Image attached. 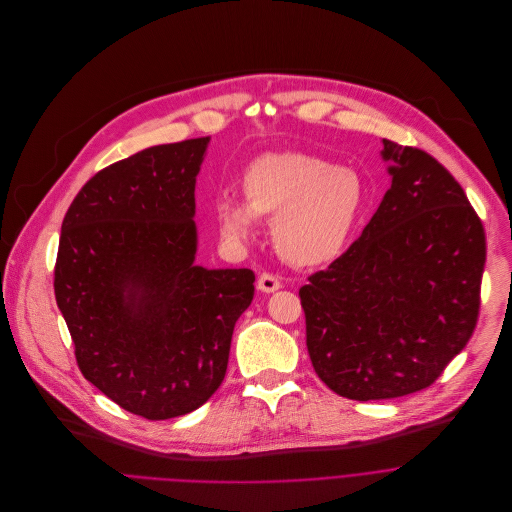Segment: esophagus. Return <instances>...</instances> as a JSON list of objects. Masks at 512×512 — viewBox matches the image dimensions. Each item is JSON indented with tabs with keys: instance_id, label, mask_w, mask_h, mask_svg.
Here are the masks:
<instances>
[{
	"instance_id": "esophagus-1",
	"label": "esophagus",
	"mask_w": 512,
	"mask_h": 512,
	"mask_svg": "<svg viewBox=\"0 0 512 512\" xmlns=\"http://www.w3.org/2000/svg\"><path fill=\"white\" fill-rule=\"evenodd\" d=\"M256 286H258L260 292L270 294V292H276L278 288H282V282H280L278 276H274V274H270V272H264V274H260Z\"/></svg>"
}]
</instances>
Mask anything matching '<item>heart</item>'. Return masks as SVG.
<instances>
[{
  "instance_id": "b5f03b06",
  "label": "heart",
  "mask_w": 512,
  "mask_h": 512,
  "mask_svg": "<svg viewBox=\"0 0 512 512\" xmlns=\"http://www.w3.org/2000/svg\"><path fill=\"white\" fill-rule=\"evenodd\" d=\"M242 193L246 203L230 195L214 203L222 236L246 244L256 236V220H268L278 254L304 268L327 264L343 252L365 197L353 169L298 151L256 157L242 175Z\"/></svg>"
}]
</instances>
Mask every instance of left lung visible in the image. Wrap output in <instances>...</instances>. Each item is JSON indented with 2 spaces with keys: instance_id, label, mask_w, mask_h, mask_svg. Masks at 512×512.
Wrapping results in <instances>:
<instances>
[{
  "instance_id": "left-lung-1",
  "label": "left lung",
  "mask_w": 512,
  "mask_h": 512,
  "mask_svg": "<svg viewBox=\"0 0 512 512\" xmlns=\"http://www.w3.org/2000/svg\"><path fill=\"white\" fill-rule=\"evenodd\" d=\"M391 175L359 240L300 288L306 349L339 395L430 387L466 347L480 309L484 228L432 155L383 139Z\"/></svg>"
}]
</instances>
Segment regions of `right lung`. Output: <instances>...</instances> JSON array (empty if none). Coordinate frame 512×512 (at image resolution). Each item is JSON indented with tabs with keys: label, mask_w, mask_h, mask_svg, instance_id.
Returning a JSON list of instances; mask_svg holds the SVG:
<instances>
[{
	"label": "right lung",
	"mask_w": 512,
	"mask_h": 512,
	"mask_svg": "<svg viewBox=\"0 0 512 512\" xmlns=\"http://www.w3.org/2000/svg\"><path fill=\"white\" fill-rule=\"evenodd\" d=\"M210 137L155 145L98 171L64 216L58 309L82 375L147 420L206 403L254 298L248 268L195 264V181Z\"/></svg>",
	"instance_id": "right-lung-1"
}]
</instances>
